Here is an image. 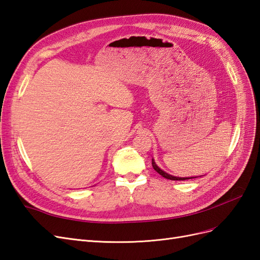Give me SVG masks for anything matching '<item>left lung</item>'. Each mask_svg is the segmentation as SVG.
Here are the masks:
<instances>
[{"instance_id":"left-lung-1","label":"left lung","mask_w":260,"mask_h":260,"mask_svg":"<svg viewBox=\"0 0 260 260\" xmlns=\"http://www.w3.org/2000/svg\"><path fill=\"white\" fill-rule=\"evenodd\" d=\"M152 166H153V168L158 172V174L160 175V176H162L164 178H166V179H169V180H175V181H181V180H188V179H193V178H180V177H174V176H171V175H169V174H167V172H165L164 170H161L158 166H157V165L155 164V161H154V159H152ZM196 178V177H195Z\"/></svg>"}]
</instances>
